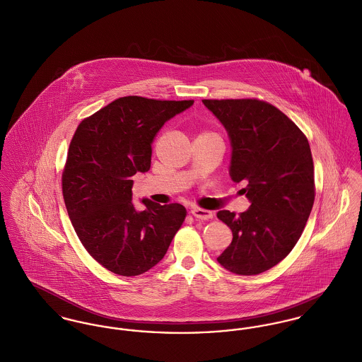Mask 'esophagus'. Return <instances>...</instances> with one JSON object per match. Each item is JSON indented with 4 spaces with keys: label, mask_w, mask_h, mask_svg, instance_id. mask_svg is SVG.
Returning a JSON list of instances; mask_svg holds the SVG:
<instances>
[{
    "label": "esophagus",
    "mask_w": 362,
    "mask_h": 362,
    "mask_svg": "<svg viewBox=\"0 0 362 362\" xmlns=\"http://www.w3.org/2000/svg\"><path fill=\"white\" fill-rule=\"evenodd\" d=\"M190 214L197 218V219H201V221H208V219H212L214 214L211 211H206V209H201V208H193L190 211Z\"/></svg>",
    "instance_id": "1"
}]
</instances>
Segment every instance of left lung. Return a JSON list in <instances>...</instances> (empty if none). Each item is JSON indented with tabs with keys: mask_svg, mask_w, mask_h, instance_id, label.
<instances>
[{
	"mask_svg": "<svg viewBox=\"0 0 362 362\" xmlns=\"http://www.w3.org/2000/svg\"><path fill=\"white\" fill-rule=\"evenodd\" d=\"M227 131L228 173L250 206L219 211L233 233L218 262L240 276L260 274L296 245L314 204V165L302 131L277 107L256 99L202 100Z\"/></svg>",
	"mask_w": 362,
	"mask_h": 362,
	"instance_id": "8db88e82",
	"label": "left lung"
}]
</instances>
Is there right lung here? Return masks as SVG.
<instances>
[{
    "mask_svg": "<svg viewBox=\"0 0 362 362\" xmlns=\"http://www.w3.org/2000/svg\"><path fill=\"white\" fill-rule=\"evenodd\" d=\"M194 100L125 96L85 118L62 176L69 218L85 250L114 274L132 277L154 267L186 218L180 204L132 202V176L151 165V143L163 125Z\"/></svg>",
    "mask_w": 362,
    "mask_h": 362,
    "instance_id": "add662e5",
    "label": "right lung"
}]
</instances>
